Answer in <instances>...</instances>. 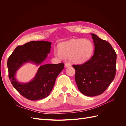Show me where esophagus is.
<instances>
[{"label":"esophagus","instance_id":"34e87169","mask_svg":"<svg viewBox=\"0 0 126 126\" xmlns=\"http://www.w3.org/2000/svg\"><path fill=\"white\" fill-rule=\"evenodd\" d=\"M70 66H71V64L67 62L65 63V67H70Z\"/></svg>","mask_w":126,"mask_h":126}]
</instances>
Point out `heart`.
<instances>
[{"mask_svg":"<svg viewBox=\"0 0 126 126\" xmlns=\"http://www.w3.org/2000/svg\"><path fill=\"white\" fill-rule=\"evenodd\" d=\"M59 49V51L55 50L56 56L60 58L68 56L72 62L83 63L93 55L94 46L89 40L71 39L60 44Z\"/></svg>","mask_w":126,"mask_h":126,"instance_id":"heart-1","label":"heart"}]
</instances>
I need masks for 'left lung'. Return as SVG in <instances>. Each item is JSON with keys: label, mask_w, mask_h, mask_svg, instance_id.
Instances as JSON below:
<instances>
[{"label": "left lung", "mask_w": 126, "mask_h": 126, "mask_svg": "<svg viewBox=\"0 0 126 126\" xmlns=\"http://www.w3.org/2000/svg\"><path fill=\"white\" fill-rule=\"evenodd\" d=\"M94 52L87 62L72 65L76 70L75 80L80 92L87 96L102 94L115 78L117 55L107 41L91 33Z\"/></svg>", "instance_id": "obj_1"}]
</instances>
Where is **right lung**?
<instances>
[{
  "instance_id": "1",
  "label": "right lung",
  "mask_w": 126,
  "mask_h": 126,
  "mask_svg": "<svg viewBox=\"0 0 126 126\" xmlns=\"http://www.w3.org/2000/svg\"><path fill=\"white\" fill-rule=\"evenodd\" d=\"M51 43L32 41L18 46L7 61L8 76L18 92L30 100H38L48 97L54 87L57 76L63 69L64 63L46 64L41 66L32 80L21 83L15 78L17 70L27 62L39 64L46 58L50 50Z\"/></svg>"
}]
</instances>
